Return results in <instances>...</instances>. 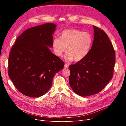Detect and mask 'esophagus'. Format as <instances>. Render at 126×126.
I'll return each mask as SVG.
<instances>
[{"mask_svg": "<svg viewBox=\"0 0 126 126\" xmlns=\"http://www.w3.org/2000/svg\"><path fill=\"white\" fill-rule=\"evenodd\" d=\"M64 67L65 68H68L69 67V65H68L67 64L65 63V65H64Z\"/></svg>", "mask_w": 126, "mask_h": 126, "instance_id": "esophagus-1", "label": "esophagus"}]
</instances>
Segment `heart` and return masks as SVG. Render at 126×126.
I'll use <instances>...</instances> for the list:
<instances>
[{
	"mask_svg": "<svg viewBox=\"0 0 126 126\" xmlns=\"http://www.w3.org/2000/svg\"><path fill=\"white\" fill-rule=\"evenodd\" d=\"M93 37L90 33L75 29L63 31L60 39L55 38L53 46L56 55H63L67 47L65 58L68 61L78 62L84 59L88 54L92 47Z\"/></svg>",
	"mask_w": 126,
	"mask_h": 126,
	"instance_id": "heart-1",
	"label": "heart"
}]
</instances>
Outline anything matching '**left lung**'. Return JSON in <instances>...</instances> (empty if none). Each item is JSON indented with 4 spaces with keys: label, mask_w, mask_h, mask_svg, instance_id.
Instances as JSON below:
<instances>
[{
    "label": "left lung",
    "mask_w": 126,
    "mask_h": 126,
    "mask_svg": "<svg viewBox=\"0 0 126 126\" xmlns=\"http://www.w3.org/2000/svg\"><path fill=\"white\" fill-rule=\"evenodd\" d=\"M94 40L87 56L69 66V84L74 92L85 97L101 92L113 76L115 52L107 34L93 26Z\"/></svg>",
    "instance_id": "obj_1"
}]
</instances>
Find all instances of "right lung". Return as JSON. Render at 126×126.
Segmentation results:
<instances>
[{"mask_svg":"<svg viewBox=\"0 0 126 126\" xmlns=\"http://www.w3.org/2000/svg\"><path fill=\"white\" fill-rule=\"evenodd\" d=\"M56 25L45 23L25 30L17 37L8 58V75L20 93L40 97L49 90L64 62L51 52Z\"/></svg>","mask_w":126,"mask_h":126,"instance_id":"right-lung-1","label":"right lung"}]
</instances>
